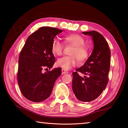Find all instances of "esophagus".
I'll use <instances>...</instances> for the list:
<instances>
[{"mask_svg": "<svg viewBox=\"0 0 128 128\" xmlns=\"http://www.w3.org/2000/svg\"><path fill=\"white\" fill-rule=\"evenodd\" d=\"M68 71H67V70H64V69H62V74H68Z\"/></svg>", "mask_w": 128, "mask_h": 128, "instance_id": "obj_1", "label": "esophagus"}]
</instances>
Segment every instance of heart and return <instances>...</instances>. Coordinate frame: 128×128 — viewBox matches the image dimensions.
<instances>
[{
  "label": "heart",
  "instance_id": "obj_1",
  "mask_svg": "<svg viewBox=\"0 0 128 128\" xmlns=\"http://www.w3.org/2000/svg\"><path fill=\"white\" fill-rule=\"evenodd\" d=\"M64 42L67 44L74 46L71 51L72 56H64L57 60L56 64L63 69L68 70L76 66L78 64V59L80 62L85 61L89 55V50L87 46L84 45V39L78 34H71L65 36ZM64 45L58 38L53 40L51 45L52 53L56 56H60L62 54Z\"/></svg>",
  "mask_w": 128,
  "mask_h": 128
}]
</instances>
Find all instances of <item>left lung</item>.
Here are the masks:
<instances>
[{
	"label": "left lung",
	"mask_w": 128,
	"mask_h": 128,
	"mask_svg": "<svg viewBox=\"0 0 128 128\" xmlns=\"http://www.w3.org/2000/svg\"><path fill=\"white\" fill-rule=\"evenodd\" d=\"M82 34L92 36L94 48L84 64L72 73V90L77 100L90 102L98 98L108 84L110 51L107 42L100 34L96 31ZM78 72L88 76H80Z\"/></svg>",
	"instance_id": "8db88e82"
}]
</instances>
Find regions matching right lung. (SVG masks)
I'll return each mask as SVG.
<instances>
[{
    "label": "right lung",
    "instance_id": "obj_1",
    "mask_svg": "<svg viewBox=\"0 0 128 128\" xmlns=\"http://www.w3.org/2000/svg\"><path fill=\"white\" fill-rule=\"evenodd\" d=\"M62 32L57 28H40L28 36L20 52L18 84L22 95L31 102H40L48 98L61 74V68L45 72L42 69H51L55 62L51 45L54 37Z\"/></svg>",
    "mask_w": 128,
    "mask_h": 128
}]
</instances>
